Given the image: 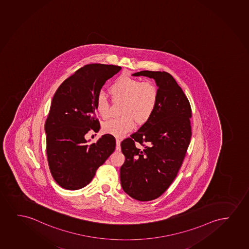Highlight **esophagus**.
<instances>
[{
  "instance_id": "34e87169",
  "label": "esophagus",
  "mask_w": 249,
  "mask_h": 249,
  "mask_svg": "<svg viewBox=\"0 0 249 249\" xmlns=\"http://www.w3.org/2000/svg\"><path fill=\"white\" fill-rule=\"evenodd\" d=\"M116 150H121V141L116 140Z\"/></svg>"
}]
</instances>
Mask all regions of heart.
Here are the masks:
<instances>
[{"instance_id": "obj_1", "label": "heart", "mask_w": 249, "mask_h": 249, "mask_svg": "<svg viewBox=\"0 0 249 249\" xmlns=\"http://www.w3.org/2000/svg\"><path fill=\"white\" fill-rule=\"evenodd\" d=\"M109 92L113 99L124 102L122 108L123 116L109 120L103 126L106 133L117 138L133 129L135 121L139 124L147 123L158 105L159 91L156 84L150 81L141 82L139 79L121 76L109 87ZM95 108L102 118L109 117V102L102 93L96 98Z\"/></svg>"}]
</instances>
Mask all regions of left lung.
I'll use <instances>...</instances> for the list:
<instances>
[{
  "label": "left lung",
  "mask_w": 249,
  "mask_h": 249,
  "mask_svg": "<svg viewBox=\"0 0 249 249\" xmlns=\"http://www.w3.org/2000/svg\"><path fill=\"white\" fill-rule=\"evenodd\" d=\"M132 75L153 78L159 99L152 117L121 143L125 162L120 178L126 194L138 201H149L167 191L183 163L191 142V108L169 73L143 71ZM136 142L144 149L137 148Z\"/></svg>",
  "instance_id": "left-lung-1"
}]
</instances>
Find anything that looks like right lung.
<instances>
[{"mask_svg": "<svg viewBox=\"0 0 249 249\" xmlns=\"http://www.w3.org/2000/svg\"><path fill=\"white\" fill-rule=\"evenodd\" d=\"M121 69L112 65H85L63 82L52 99L45 123L47 156L52 176L64 189L85 187L116 149V139L110 134L92 144H88L85 135L100 128L95 118L96 98L106 81Z\"/></svg>", "mask_w": 249, "mask_h": 249, "instance_id": "obj_1", "label": "right lung"}]
</instances>
